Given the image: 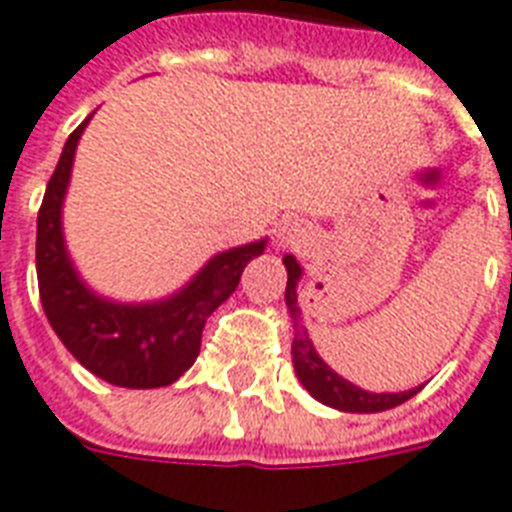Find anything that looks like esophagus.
<instances>
[{"mask_svg": "<svg viewBox=\"0 0 512 512\" xmlns=\"http://www.w3.org/2000/svg\"><path fill=\"white\" fill-rule=\"evenodd\" d=\"M301 237V227H298V222H282L280 227H277V243L280 245H293Z\"/></svg>", "mask_w": 512, "mask_h": 512, "instance_id": "esophagus-1", "label": "esophagus"}]
</instances>
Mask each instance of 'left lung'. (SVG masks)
Masks as SVG:
<instances>
[{"mask_svg": "<svg viewBox=\"0 0 512 512\" xmlns=\"http://www.w3.org/2000/svg\"><path fill=\"white\" fill-rule=\"evenodd\" d=\"M285 269H288V288H285V304L290 309V317H293V346H290V354H293V367H296L298 380L304 383V388L317 399V402L327 404V407H335L341 412H383L391 410V407H399L407 399L418 394L420 388H410V391H402V394H370V391H362L359 386L343 380L338 372H333L320 359V354L314 351L312 341H309V333L306 327L301 325V312H298L296 304V282L301 277V267L293 256H285L282 259Z\"/></svg>", "mask_w": 512, "mask_h": 512, "instance_id": "1", "label": "left lung"}]
</instances>
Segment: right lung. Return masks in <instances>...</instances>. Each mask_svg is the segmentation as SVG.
<instances>
[{"label":"right lung","instance_id":"obj_1","mask_svg":"<svg viewBox=\"0 0 512 512\" xmlns=\"http://www.w3.org/2000/svg\"><path fill=\"white\" fill-rule=\"evenodd\" d=\"M89 118L65 142L39 208L36 277L44 314L65 349L97 378L124 388L169 386L190 370L200 351L206 320L232 296L245 264L264 253L267 240L214 256L169 301L129 306L94 296L76 275L60 230V206L71 177L73 153Z\"/></svg>","mask_w":512,"mask_h":512}]
</instances>
